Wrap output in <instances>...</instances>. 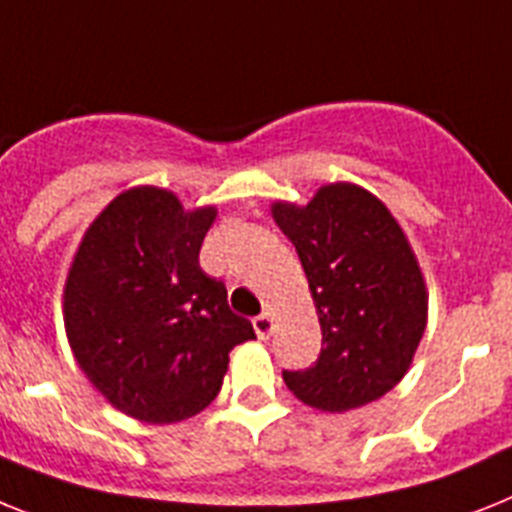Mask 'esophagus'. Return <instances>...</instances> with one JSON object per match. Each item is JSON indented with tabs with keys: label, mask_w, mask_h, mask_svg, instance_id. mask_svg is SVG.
Masks as SVG:
<instances>
[{
	"label": "esophagus",
	"mask_w": 512,
	"mask_h": 512,
	"mask_svg": "<svg viewBox=\"0 0 512 512\" xmlns=\"http://www.w3.org/2000/svg\"><path fill=\"white\" fill-rule=\"evenodd\" d=\"M253 329H256V335H259V340H266V337L272 335L274 332V319L272 314H259L256 319H253Z\"/></svg>",
	"instance_id": "esophagus-1"
}]
</instances>
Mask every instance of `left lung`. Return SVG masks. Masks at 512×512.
<instances>
[{
    "mask_svg": "<svg viewBox=\"0 0 512 512\" xmlns=\"http://www.w3.org/2000/svg\"><path fill=\"white\" fill-rule=\"evenodd\" d=\"M314 298L322 353L285 371L287 390L324 413L369 405L411 369L426 329L429 293L408 235L374 193L329 183L308 204L274 201Z\"/></svg>",
    "mask_w": 512,
    "mask_h": 512,
    "instance_id": "left-lung-1",
    "label": "left lung"
}]
</instances>
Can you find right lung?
Segmentation results:
<instances>
[{"instance_id":"add662e5","label":"right lung","mask_w":512,"mask_h":512,"mask_svg":"<svg viewBox=\"0 0 512 512\" xmlns=\"http://www.w3.org/2000/svg\"><path fill=\"white\" fill-rule=\"evenodd\" d=\"M217 206L185 209L172 190L135 185L83 232L62 314L88 382L125 416L177 424L217 398L230 350L253 340L227 287L198 266Z\"/></svg>"}]
</instances>
